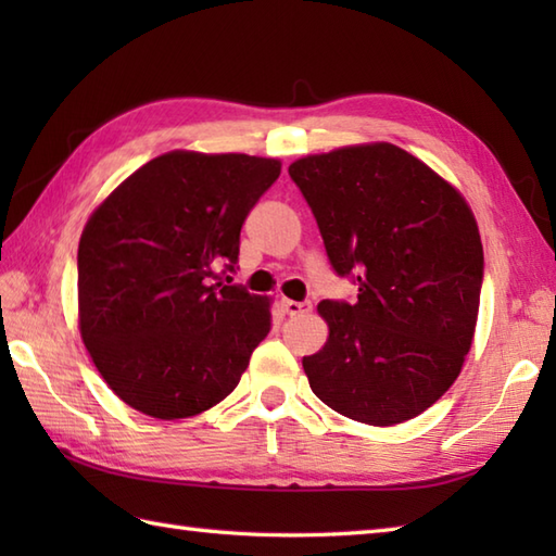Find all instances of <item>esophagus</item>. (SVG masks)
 <instances>
[{
	"instance_id": "esophagus-1",
	"label": "esophagus",
	"mask_w": 556,
	"mask_h": 556,
	"mask_svg": "<svg viewBox=\"0 0 556 556\" xmlns=\"http://www.w3.org/2000/svg\"><path fill=\"white\" fill-rule=\"evenodd\" d=\"M281 308H285L287 315L296 317V315L308 313V311L313 308V305H311V303H301V301H289V299H285V301H281Z\"/></svg>"
}]
</instances>
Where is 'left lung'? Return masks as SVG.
<instances>
[{
    "instance_id": "1",
    "label": "left lung",
    "mask_w": 556,
    "mask_h": 556,
    "mask_svg": "<svg viewBox=\"0 0 556 556\" xmlns=\"http://www.w3.org/2000/svg\"><path fill=\"white\" fill-rule=\"evenodd\" d=\"M337 275L358 301L317 305L325 346L303 358L313 394L375 428L430 408L473 344L482 243L458 188L392 143L308 155L289 167Z\"/></svg>"
}]
</instances>
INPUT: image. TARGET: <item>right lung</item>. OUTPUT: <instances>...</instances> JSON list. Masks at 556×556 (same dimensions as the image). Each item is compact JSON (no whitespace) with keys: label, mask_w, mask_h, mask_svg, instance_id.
I'll return each mask as SVG.
<instances>
[{"label":"right lung","mask_w":556,"mask_h":556,"mask_svg":"<svg viewBox=\"0 0 556 556\" xmlns=\"http://www.w3.org/2000/svg\"><path fill=\"white\" fill-rule=\"evenodd\" d=\"M281 162L172 150L92 210L78 243V329L102 380L150 418L227 399L269 332L271 299L224 287L243 219Z\"/></svg>","instance_id":"1"}]
</instances>
